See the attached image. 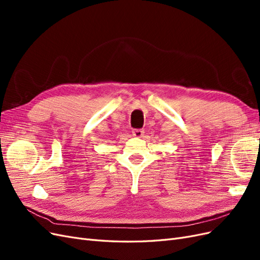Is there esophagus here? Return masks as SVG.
Returning a JSON list of instances; mask_svg holds the SVG:
<instances>
[{
  "label": "esophagus",
  "mask_w": 260,
  "mask_h": 260,
  "mask_svg": "<svg viewBox=\"0 0 260 260\" xmlns=\"http://www.w3.org/2000/svg\"><path fill=\"white\" fill-rule=\"evenodd\" d=\"M132 135H133V137H136V138H141V137H143L144 131L142 129H133Z\"/></svg>",
  "instance_id": "obj_1"
}]
</instances>
